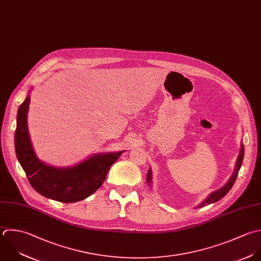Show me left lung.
I'll list each match as a JSON object with an SVG mask.
<instances>
[{"mask_svg":"<svg viewBox=\"0 0 261 261\" xmlns=\"http://www.w3.org/2000/svg\"><path fill=\"white\" fill-rule=\"evenodd\" d=\"M243 158H244V145H242L241 147V151H240V154H239V158L237 160V164H236V169H235V172L234 174L232 175L231 179L228 181V183L223 187L221 188L220 190L218 191H215L213 192L200 205L199 207H202L204 205H207V204H211V203H214V202H217L219 201L220 199H222L225 195H227V193L231 190V188L233 187L236 179H237V176H238V173L240 171V168L242 166V163H243ZM151 182V171L149 170L148 172V175H147V183H150Z\"/></svg>","mask_w":261,"mask_h":261,"instance_id":"left-lung-1","label":"left lung"}]
</instances>
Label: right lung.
<instances>
[{
    "label": "right lung",
    "mask_w": 261,
    "mask_h": 261,
    "mask_svg": "<svg viewBox=\"0 0 261 261\" xmlns=\"http://www.w3.org/2000/svg\"><path fill=\"white\" fill-rule=\"evenodd\" d=\"M30 98L27 96L17 113L15 131V150L32 188L46 198L72 203L85 199L94 193L103 183L111 166L123 151L94 155L79 165L58 169L42 164L32 149L27 131V111Z\"/></svg>",
    "instance_id": "obj_1"
}]
</instances>
